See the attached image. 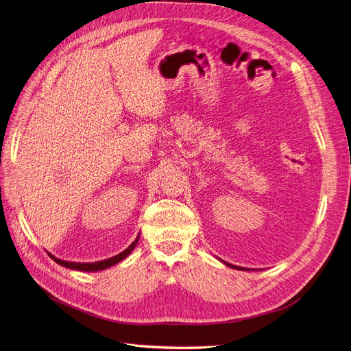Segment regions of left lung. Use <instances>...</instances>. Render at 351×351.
<instances>
[{"instance_id":"8db88e82","label":"left lung","mask_w":351,"mask_h":351,"mask_svg":"<svg viewBox=\"0 0 351 351\" xmlns=\"http://www.w3.org/2000/svg\"><path fill=\"white\" fill-rule=\"evenodd\" d=\"M223 263H224L226 266L231 267V269H240V270H250V269H247V267H240V266H234V265H230V263H227V262H224V261H223Z\"/></svg>"}]
</instances>
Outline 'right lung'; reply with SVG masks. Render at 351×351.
<instances>
[{
	"instance_id": "add662e5",
	"label": "right lung",
	"mask_w": 351,
	"mask_h": 351,
	"mask_svg": "<svg viewBox=\"0 0 351 351\" xmlns=\"http://www.w3.org/2000/svg\"><path fill=\"white\" fill-rule=\"evenodd\" d=\"M138 239H140V234H138V236L136 237V240H134L132 244H130L128 247H127L124 252H121L120 254L112 256V257H110V258H106V261L94 262V263H75V262H66V261H60V258L55 257L53 254H50V253H47V254H49L51 258H53V261H55L58 265L64 266V267H68V269L81 270V271H98V270L108 269V267H111V266H114V265H117V263H120L121 261H124V258L134 250V247H136L137 243H138Z\"/></svg>"
}]
</instances>
